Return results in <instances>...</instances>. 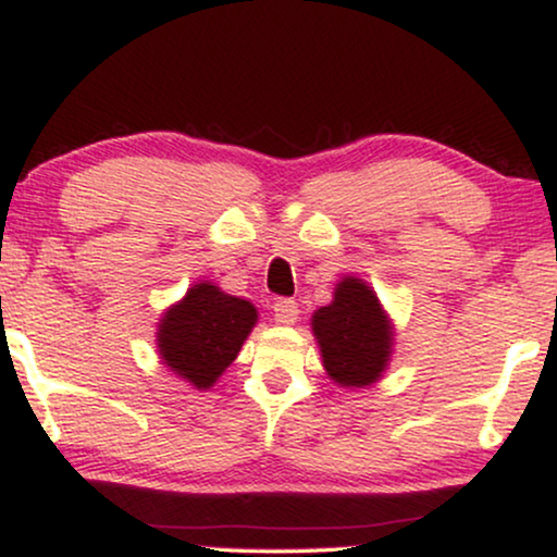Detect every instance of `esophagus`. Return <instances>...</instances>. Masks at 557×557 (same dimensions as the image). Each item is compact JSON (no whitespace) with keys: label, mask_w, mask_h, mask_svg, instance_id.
<instances>
[{"label":"esophagus","mask_w":557,"mask_h":557,"mask_svg":"<svg viewBox=\"0 0 557 557\" xmlns=\"http://www.w3.org/2000/svg\"><path fill=\"white\" fill-rule=\"evenodd\" d=\"M273 317H276L278 324H294L299 319V304L294 299L273 301Z\"/></svg>","instance_id":"obj_1"}]
</instances>
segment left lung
Segmentation results:
<instances>
[{
  "instance_id": "left-lung-1",
  "label": "left lung",
  "mask_w": 557,
  "mask_h": 557,
  "mask_svg": "<svg viewBox=\"0 0 557 557\" xmlns=\"http://www.w3.org/2000/svg\"><path fill=\"white\" fill-rule=\"evenodd\" d=\"M324 368L339 385H370L391 357V326L360 278H342L334 301L311 319Z\"/></svg>"
}]
</instances>
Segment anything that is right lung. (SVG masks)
I'll use <instances>...</instances> for the list:
<instances>
[{
  "label": "right lung",
  "mask_w": 557,
  "mask_h": 557,
  "mask_svg": "<svg viewBox=\"0 0 557 557\" xmlns=\"http://www.w3.org/2000/svg\"><path fill=\"white\" fill-rule=\"evenodd\" d=\"M253 324V304L227 296L218 286L197 284L162 319L159 352L195 387H210L238 357Z\"/></svg>",
  "instance_id": "obj_1"
}]
</instances>
